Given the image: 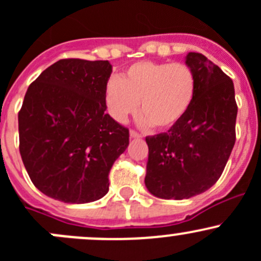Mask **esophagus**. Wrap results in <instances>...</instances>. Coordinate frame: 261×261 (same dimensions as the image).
<instances>
[{
	"instance_id": "obj_1",
	"label": "esophagus",
	"mask_w": 261,
	"mask_h": 261,
	"mask_svg": "<svg viewBox=\"0 0 261 261\" xmlns=\"http://www.w3.org/2000/svg\"><path fill=\"white\" fill-rule=\"evenodd\" d=\"M129 136H130V138H141V134H139L138 132H136V130H133V129H130Z\"/></svg>"
}]
</instances>
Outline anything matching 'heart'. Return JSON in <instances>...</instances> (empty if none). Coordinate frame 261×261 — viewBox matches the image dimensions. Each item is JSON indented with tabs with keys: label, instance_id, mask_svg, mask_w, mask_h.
<instances>
[{
	"label": "heart",
	"instance_id": "heart-1",
	"mask_svg": "<svg viewBox=\"0 0 261 261\" xmlns=\"http://www.w3.org/2000/svg\"><path fill=\"white\" fill-rule=\"evenodd\" d=\"M197 76L185 63L138 62L105 87V104L114 120L124 123L138 110L144 124L169 129L182 119L197 94Z\"/></svg>",
	"mask_w": 261,
	"mask_h": 261
}]
</instances>
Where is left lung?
<instances>
[{
    "label": "left lung",
    "instance_id": "obj_1",
    "mask_svg": "<svg viewBox=\"0 0 261 261\" xmlns=\"http://www.w3.org/2000/svg\"><path fill=\"white\" fill-rule=\"evenodd\" d=\"M187 64L197 76V94L179 123L146 137L144 184L162 199H188L221 177L236 141L237 104L232 80L205 56L190 51Z\"/></svg>",
    "mask_w": 261,
    "mask_h": 261
}]
</instances>
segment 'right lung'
I'll use <instances>...</instances> for the list:
<instances>
[{"label":"right lung","instance_id":"right-lung-1","mask_svg":"<svg viewBox=\"0 0 261 261\" xmlns=\"http://www.w3.org/2000/svg\"><path fill=\"white\" fill-rule=\"evenodd\" d=\"M108 61L66 58L33 82L19 112V148L33 184L64 203H89L109 190V172L129 129L105 113Z\"/></svg>","mask_w":261,"mask_h":261}]
</instances>
